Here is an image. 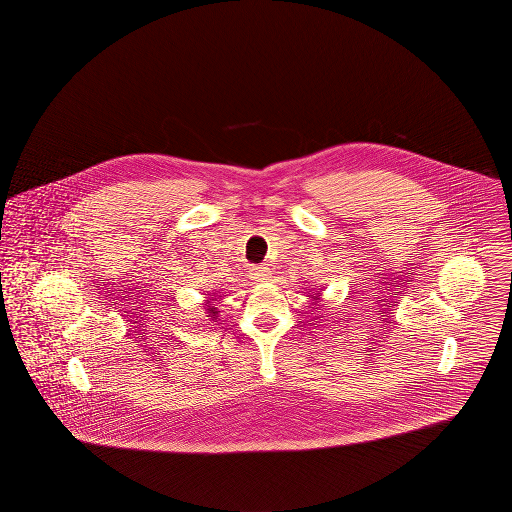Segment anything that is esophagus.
I'll list each match as a JSON object with an SVG mask.
<instances>
[{
    "label": "esophagus",
    "mask_w": 512,
    "mask_h": 512,
    "mask_svg": "<svg viewBox=\"0 0 512 512\" xmlns=\"http://www.w3.org/2000/svg\"><path fill=\"white\" fill-rule=\"evenodd\" d=\"M268 276V268L267 267H253L251 268V278H255V280H265Z\"/></svg>",
    "instance_id": "obj_1"
}]
</instances>
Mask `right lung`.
Wrapping results in <instances>:
<instances>
[{
	"instance_id": "add662e5",
	"label": "right lung",
	"mask_w": 512,
	"mask_h": 512,
	"mask_svg": "<svg viewBox=\"0 0 512 512\" xmlns=\"http://www.w3.org/2000/svg\"><path fill=\"white\" fill-rule=\"evenodd\" d=\"M207 307H209V305H207ZM207 313H209V317L217 318V313H219V311H217V307H209V309H207Z\"/></svg>"
}]
</instances>
